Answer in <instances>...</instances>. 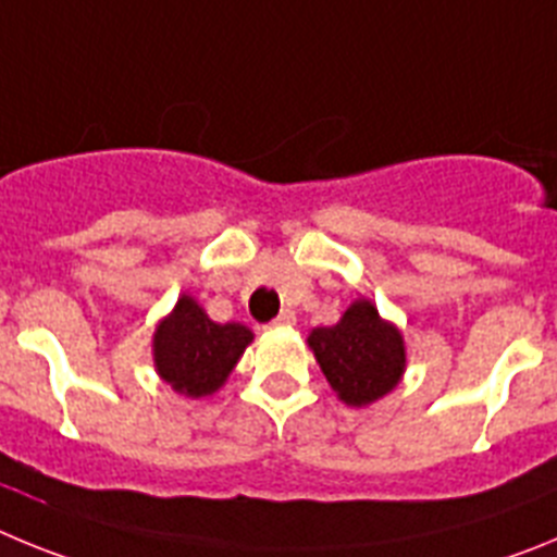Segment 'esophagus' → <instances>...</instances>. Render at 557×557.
Masks as SVG:
<instances>
[{"mask_svg": "<svg viewBox=\"0 0 557 557\" xmlns=\"http://www.w3.org/2000/svg\"><path fill=\"white\" fill-rule=\"evenodd\" d=\"M295 323V314L289 312V309H284L282 314H278V318H275L273 323H270V329H282V326H293Z\"/></svg>", "mask_w": 557, "mask_h": 557, "instance_id": "obj_1", "label": "esophagus"}]
</instances>
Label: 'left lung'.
Returning a JSON list of instances; mask_svg holds the SVG:
<instances>
[{
    "label": "left lung",
    "mask_w": 557,
    "mask_h": 557,
    "mask_svg": "<svg viewBox=\"0 0 557 557\" xmlns=\"http://www.w3.org/2000/svg\"><path fill=\"white\" fill-rule=\"evenodd\" d=\"M307 343L332 391L348 407L385 398L407 371L401 329L385 321L368 298H357L334 326L312 329Z\"/></svg>",
    "instance_id": "obj_1"
}]
</instances>
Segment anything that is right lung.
Returning <instances> with one entry per match:
<instances>
[{"instance_id": "obj_1", "label": "right lung", "mask_w": 557, "mask_h": 557, "mask_svg": "<svg viewBox=\"0 0 557 557\" xmlns=\"http://www.w3.org/2000/svg\"><path fill=\"white\" fill-rule=\"evenodd\" d=\"M253 332L243 323H214L189 293L178 298L152 332V366L186 398L218 393L228 382Z\"/></svg>"}]
</instances>
